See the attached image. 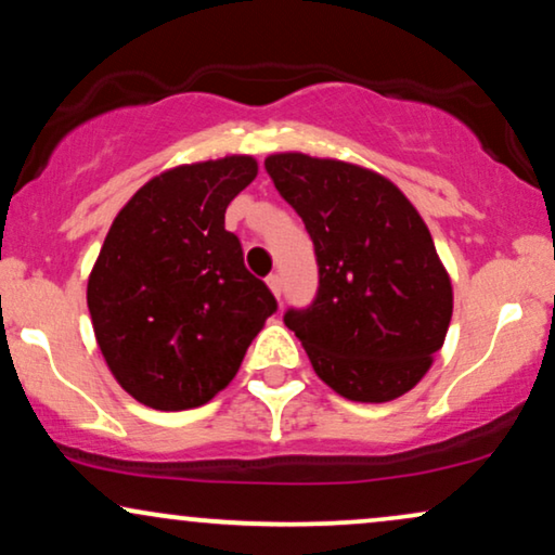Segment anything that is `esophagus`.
<instances>
[{"label": "esophagus", "mask_w": 555, "mask_h": 555, "mask_svg": "<svg viewBox=\"0 0 555 555\" xmlns=\"http://www.w3.org/2000/svg\"><path fill=\"white\" fill-rule=\"evenodd\" d=\"M266 284H269L273 297H282V276H279V273H271V276L266 279Z\"/></svg>", "instance_id": "34e87169"}]
</instances>
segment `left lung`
Listing matches in <instances>:
<instances>
[{
  "label": "left lung",
  "mask_w": 555,
  "mask_h": 555,
  "mask_svg": "<svg viewBox=\"0 0 555 555\" xmlns=\"http://www.w3.org/2000/svg\"><path fill=\"white\" fill-rule=\"evenodd\" d=\"M318 256V297L286 328L338 396L387 403L418 385L442 349L452 282L422 214L392 180L302 152L266 157Z\"/></svg>",
  "instance_id": "8db88e82"
}]
</instances>
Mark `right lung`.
Returning <instances> with one entry per match:
<instances>
[{
	"mask_svg": "<svg viewBox=\"0 0 555 555\" xmlns=\"http://www.w3.org/2000/svg\"><path fill=\"white\" fill-rule=\"evenodd\" d=\"M256 176L250 155L178 165L146 180L105 235L87 279L92 331L116 383L150 409L209 403L276 310L224 230Z\"/></svg>",
	"mask_w": 555,
	"mask_h": 555,
	"instance_id": "add662e5",
	"label": "right lung"
}]
</instances>
